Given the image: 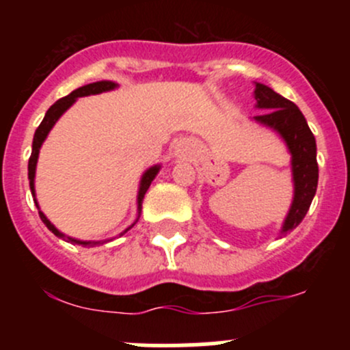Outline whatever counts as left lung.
Wrapping results in <instances>:
<instances>
[{
  "instance_id": "8db88e82",
  "label": "left lung",
  "mask_w": 350,
  "mask_h": 350,
  "mask_svg": "<svg viewBox=\"0 0 350 350\" xmlns=\"http://www.w3.org/2000/svg\"><path fill=\"white\" fill-rule=\"evenodd\" d=\"M254 96H256L257 108L269 109L262 115L254 116V120L280 133L291 154L295 195L281 228V234H288L301 224L317 193V185H319L317 142L305 116L293 101L286 100L269 86L260 83H256Z\"/></svg>"
}]
</instances>
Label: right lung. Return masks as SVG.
<instances>
[{
  "label": "right lung",
  "mask_w": 350,
  "mask_h": 350,
  "mask_svg": "<svg viewBox=\"0 0 350 350\" xmlns=\"http://www.w3.org/2000/svg\"><path fill=\"white\" fill-rule=\"evenodd\" d=\"M118 86V84H115L113 81H96V83H91V84H86V86H81L77 88V90H74L72 93L67 94V96L61 98V100L55 101L54 105H52L51 108L47 109V113H45L44 120H42V123L38 125V129L35 130V135H33V144H31V155L30 159H28V179H30V189H31V195H33V201L35 204H37V200H35V167H37V161H38V152H40V147L42 144H44V140L47 139L49 132L52 130V126L55 125V122H57L59 118L62 116V113L66 111L67 108H70V105L74 103V101L77 100V98L81 96H90V94H98V93H103V91H111L115 90V88ZM159 169H161V165H152L150 169H147L146 172H144L142 179H140V188H139V195H137V208H139V217H140V210H142V201H144V196H146L147 189H149L150 183L154 181V178L157 176ZM38 208V204H37ZM38 215H40V220L44 221L45 227L49 228V230L52 232L54 235H57V237L61 239H66V235L62 234V232H59L57 228L54 227V225L51 224V221L47 220V217H45L44 213H42L40 210H38ZM139 220V218H137ZM135 220V221H137ZM135 224L130 225L126 230H123L122 234H126V232L130 230V228L133 227ZM67 241L70 243H81V245H96V243L100 242H84V241H76V239H70L67 237Z\"/></svg>",
  "instance_id": "obj_1"
}]
</instances>
